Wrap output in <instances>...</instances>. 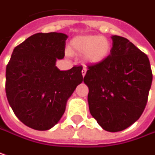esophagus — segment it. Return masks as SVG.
Segmentation results:
<instances>
[{
  "label": "esophagus",
  "instance_id": "obj_1",
  "mask_svg": "<svg viewBox=\"0 0 155 155\" xmlns=\"http://www.w3.org/2000/svg\"><path fill=\"white\" fill-rule=\"evenodd\" d=\"M86 71H87V68L86 67H84L83 70H82V75H83V77H84L85 74H86Z\"/></svg>",
  "mask_w": 155,
  "mask_h": 155
}]
</instances>
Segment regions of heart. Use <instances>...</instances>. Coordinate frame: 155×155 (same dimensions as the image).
<instances>
[{
  "label": "heart",
  "mask_w": 155,
  "mask_h": 155,
  "mask_svg": "<svg viewBox=\"0 0 155 155\" xmlns=\"http://www.w3.org/2000/svg\"><path fill=\"white\" fill-rule=\"evenodd\" d=\"M71 45L76 51L85 54L87 60L92 63L103 61L110 50V41L97 35L77 37L72 40Z\"/></svg>",
  "instance_id": "obj_1"
}]
</instances>
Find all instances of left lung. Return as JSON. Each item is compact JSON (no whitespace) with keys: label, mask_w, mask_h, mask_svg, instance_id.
I'll return each mask as SVG.
<instances>
[{"label":"left lung","mask_w":155,"mask_h":155,"mask_svg":"<svg viewBox=\"0 0 155 155\" xmlns=\"http://www.w3.org/2000/svg\"><path fill=\"white\" fill-rule=\"evenodd\" d=\"M110 54L88 65L84 82L89 88L91 116L104 130L118 132L131 126L146 107L153 74L149 59L128 39L111 37Z\"/></svg>","instance_id":"left-lung-1"}]
</instances>
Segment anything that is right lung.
<instances>
[{"mask_svg": "<svg viewBox=\"0 0 155 155\" xmlns=\"http://www.w3.org/2000/svg\"><path fill=\"white\" fill-rule=\"evenodd\" d=\"M61 33H35L14 49L6 69V94L18 119L29 128L47 130L64 113L69 97L83 81L82 66L60 71L64 57Z\"/></svg>", "mask_w": 155, "mask_h": 155, "instance_id": "add662e5", "label": "right lung"}]
</instances>
